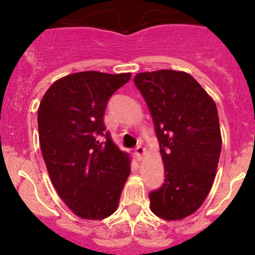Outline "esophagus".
<instances>
[{
	"label": "esophagus",
	"instance_id": "obj_1",
	"mask_svg": "<svg viewBox=\"0 0 255 255\" xmlns=\"http://www.w3.org/2000/svg\"><path fill=\"white\" fill-rule=\"evenodd\" d=\"M144 153H145V148L142 147V146H136L135 147V156H136V158L137 159H141L142 158V156H144Z\"/></svg>",
	"mask_w": 255,
	"mask_h": 255
}]
</instances>
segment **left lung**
Wrapping results in <instances>:
<instances>
[{"label": "left lung", "instance_id": "8db88e82", "mask_svg": "<svg viewBox=\"0 0 255 255\" xmlns=\"http://www.w3.org/2000/svg\"><path fill=\"white\" fill-rule=\"evenodd\" d=\"M134 84L153 120L164 182L148 194L151 211L165 221L192 215L211 191L222 148L218 111L192 75L162 69L137 73Z\"/></svg>", "mask_w": 255, "mask_h": 255}]
</instances>
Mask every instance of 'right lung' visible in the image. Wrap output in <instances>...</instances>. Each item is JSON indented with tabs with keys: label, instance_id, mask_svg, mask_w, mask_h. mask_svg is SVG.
<instances>
[{
	"label": "right lung",
	"instance_id": "obj_1",
	"mask_svg": "<svg viewBox=\"0 0 255 255\" xmlns=\"http://www.w3.org/2000/svg\"><path fill=\"white\" fill-rule=\"evenodd\" d=\"M130 75L95 71L67 75L51 85L39 104V142L49 176L80 218L113 215L129 176V156L113 142L103 116L109 98Z\"/></svg>",
	"mask_w": 255,
	"mask_h": 255
}]
</instances>
